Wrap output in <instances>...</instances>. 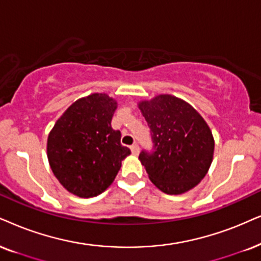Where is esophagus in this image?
<instances>
[{"instance_id": "1", "label": "esophagus", "mask_w": 261, "mask_h": 261, "mask_svg": "<svg viewBox=\"0 0 261 261\" xmlns=\"http://www.w3.org/2000/svg\"><path fill=\"white\" fill-rule=\"evenodd\" d=\"M130 148H131V151H133L134 155H138V153H140V147H138L137 143H134Z\"/></svg>"}]
</instances>
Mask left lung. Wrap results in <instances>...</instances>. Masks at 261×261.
I'll use <instances>...</instances> for the list:
<instances>
[{"label":"left lung","mask_w":261,"mask_h":261,"mask_svg":"<svg viewBox=\"0 0 261 261\" xmlns=\"http://www.w3.org/2000/svg\"><path fill=\"white\" fill-rule=\"evenodd\" d=\"M150 128L153 150L138 159L156 188L169 195L193 189L208 172L214 140L203 118L186 101L159 95L138 103Z\"/></svg>","instance_id":"obj_1"}]
</instances>
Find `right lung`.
Returning <instances> with one entry per match:
<instances>
[{"label": "right lung", "mask_w": 261, "mask_h": 261, "mask_svg": "<svg viewBox=\"0 0 261 261\" xmlns=\"http://www.w3.org/2000/svg\"><path fill=\"white\" fill-rule=\"evenodd\" d=\"M117 101L91 94L72 103L49 133L47 155L61 186L79 197H94L113 183L121 161L131 153L121 146L111 121Z\"/></svg>", "instance_id": "1"}]
</instances>
